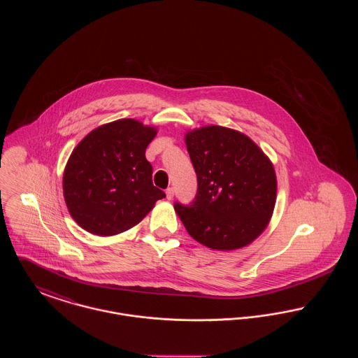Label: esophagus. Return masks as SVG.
I'll list each match as a JSON object with an SVG mask.
<instances>
[{"mask_svg": "<svg viewBox=\"0 0 358 358\" xmlns=\"http://www.w3.org/2000/svg\"><path fill=\"white\" fill-rule=\"evenodd\" d=\"M165 193H166V199L168 200H173V197H174V189L173 187H168Z\"/></svg>", "mask_w": 358, "mask_h": 358, "instance_id": "34e87169", "label": "esophagus"}]
</instances>
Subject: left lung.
Wrapping results in <instances>:
<instances>
[{
    "label": "left lung",
    "instance_id": "left-lung-1",
    "mask_svg": "<svg viewBox=\"0 0 358 358\" xmlns=\"http://www.w3.org/2000/svg\"><path fill=\"white\" fill-rule=\"evenodd\" d=\"M185 145L199 187L193 204L174 209L187 234L217 251L251 244L267 228L276 203L271 159L250 136L217 124L189 130Z\"/></svg>",
    "mask_w": 358,
    "mask_h": 358
}]
</instances>
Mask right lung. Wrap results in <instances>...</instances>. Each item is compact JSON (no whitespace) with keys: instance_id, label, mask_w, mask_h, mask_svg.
Instances as JSON below:
<instances>
[{"instance_id":"right-lung-1","label":"right lung","mask_w":358,"mask_h":358,"mask_svg":"<svg viewBox=\"0 0 358 358\" xmlns=\"http://www.w3.org/2000/svg\"><path fill=\"white\" fill-rule=\"evenodd\" d=\"M157 127L114 120L94 129L69 155L63 194L71 217L87 232L114 236L133 228L165 193L152 181L145 152Z\"/></svg>"}]
</instances>
